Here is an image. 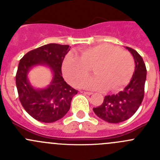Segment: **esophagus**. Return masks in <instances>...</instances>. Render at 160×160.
Masks as SVG:
<instances>
[{
  "instance_id": "obj_1",
  "label": "esophagus",
  "mask_w": 160,
  "mask_h": 160,
  "mask_svg": "<svg viewBox=\"0 0 160 160\" xmlns=\"http://www.w3.org/2000/svg\"><path fill=\"white\" fill-rule=\"evenodd\" d=\"M82 93L84 94H86V95H92V92H87V91H82Z\"/></svg>"
}]
</instances>
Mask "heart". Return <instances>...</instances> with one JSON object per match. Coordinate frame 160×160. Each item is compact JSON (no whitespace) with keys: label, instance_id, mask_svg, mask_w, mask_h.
<instances>
[{"label":"heart","instance_id":"1","mask_svg":"<svg viewBox=\"0 0 160 160\" xmlns=\"http://www.w3.org/2000/svg\"><path fill=\"white\" fill-rule=\"evenodd\" d=\"M92 68L96 75L82 82ZM135 63L129 52L110 44H100L80 52V56L68 53L62 65L67 81L74 86L91 89L118 90L130 82L134 72Z\"/></svg>","mask_w":160,"mask_h":160}]
</instances>
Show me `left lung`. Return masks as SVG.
<instances>
[{
	"label": "left lung",
	"instance_id": "8db88e82",
	"mask_svg": "<svg viewBox=\"0 0 160 160\" xmlns=\"http://www.w3.org/2000/svg\"><path fill=\"white\" fill-rule=\"evenodd\" d=\"M133 55L135 71L130 82L122 91L117 94L105 96L103 104L93 108L99 118L110 123H118L129 119L138 111L144 99L146 80L145 64L142 57L136 50L126 47Z\"/></svg>",
	"mask_w": 160,
	"mask_h": 160
}]
</instances>
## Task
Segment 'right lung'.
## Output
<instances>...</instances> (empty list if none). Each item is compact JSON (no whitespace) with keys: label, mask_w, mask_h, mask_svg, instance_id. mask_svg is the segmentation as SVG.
<instances>
[{"label":"right lung","mask_w":160,"mask_h":160,"mask_svg":"<svg viewBox=\"0 0 160 160\" xmlns=\"http://www.w3.org/2000/svg\"><path fill=\"white\" fill-rule=\"evenodd\" d=\"M70 48L67 45L48 44L28 52L19 61L16 75L19 99L26 112L38 121L53 122L63 118L77 94L78 90L62 76V63ZM38 64H46L53 70V81L46 89H33L27 79L28 70Z\"/></svg>","instance_id":"right-lung-1"}]
</instances>
